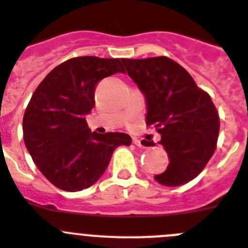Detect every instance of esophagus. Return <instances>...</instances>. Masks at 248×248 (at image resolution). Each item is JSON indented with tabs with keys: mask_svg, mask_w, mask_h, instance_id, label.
Returning <instances> with one entry per match:
<instances>
[{
	"mask_svg": "<svg viewBox=\"0 0 248 248\" xmlns=\"http://www.w3.org/2000/svg\"><path fill=\"white\" fill-rule=\"evenodd\" d=\"M132 142H133V143H135V145L137 146V147H142V148L146 147V146H145V142H142L141 140H139V139H133Z\"/></svg>",
	"mask_w": 248,
	"mask_h": 248,
	"instance_id": "34e87169",
	"label": "esophagus"
}]
</instances>
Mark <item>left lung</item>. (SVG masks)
<instances>
[{"label": "left lung", "mask_w": 248, "mask_h": 248, "mask_svg": "<svg viewBox=\"0 0 248 248\" xmlns=\"http://www.w3.org/2000/svg\"><path fill=\"white\" fill-rule=\"evenodd\" d=\"M121 61L145 93L147 126L156 127L169 155L167 169L155 180L170 187L187 184L201 173L217 147L216 106L191 75L166 56ZM145 146L155 143L145 141Z\"/></svg>", "instance_id": "obj_1"}]
</instances>
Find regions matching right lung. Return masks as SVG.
I'll return each instance as SVG.
<instances>
[{
  "label": "right lung",
  "mask_w": 248,
  "mask_h": 248,
  "mask_svg": "<svg viewBox=\"0 0 248 248\" xmlns=\"http://www.w3.org/2000/svg\"><path fill=\"white\" fill-rule=\"evenodd\" d=\"M124 73L120 59L94 56L62 62L42 79L23 115V141L41 173L57 188L82 191L103 175L116 147L130 146L122 132H91L85 115L94 106L101 79Z\"/></svg>",
  "instance_id": "add662e5"
}]
</instances>
